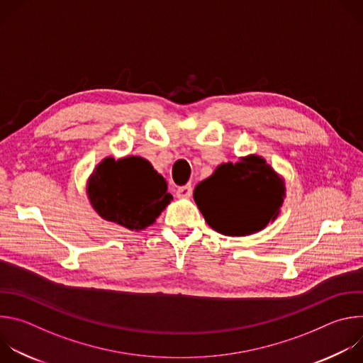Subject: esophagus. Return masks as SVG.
I'll list each match as a JSON object with an SVG mask.
<instances>
[{"label":"esophagus","instance_id":"1","mask_svg":"<svg viewBox=\"0 0 363 363\" xmlns=\"http://www.w3.org/2000/svg\"><path fill=\"white\" fill-rule=\"evenodd\" d=\"M192 195V186L189 184L182 185L177 189V196L178 198H189Z\"/></svg>","mask_w":363,"mask_h":363}]
</instances>
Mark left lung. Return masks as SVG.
<instances>
[{"mask_svg": "<svg viewBox=\"0 0 363 363\" xmlns=\"http://www.w3.org/2000/svg\"><path fill=\"white\" fill-rule=\"evenodd\" d=\"M284 185L260 157L223 164L196 185L194 199L205 221L225 235L263 230L279 216Z\"/></svg>", "mask_w": 363, "mask_h": 363, "instance_id": "obj_1", "label": "left lung"}]
</instances>
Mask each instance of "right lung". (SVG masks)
Instances as JSON below:
<instances>
[{"label":"right lung","instance_id":"right-lung-1","mask_svg":"<svg viewBox=\"0 0 363 363\" xmlns=\"http://www.w3.org/2000/svg\"><path fill=\"white\" fill-rule=\"evenodd\" d=\"M87 194L101 218L135 231L150 225L172 199L164 177L139 157L106 158L90 177Z\"/></svg>","mask_w":363,"mask_h":363}]
</instances>
